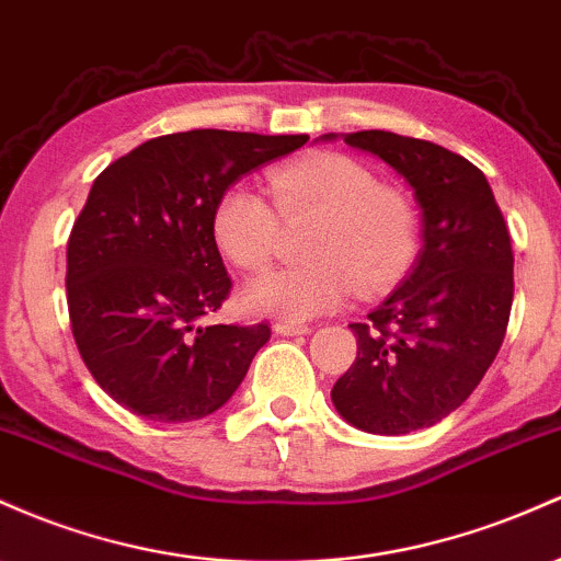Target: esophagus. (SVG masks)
Returning <instances> with one entry per match:
<instances>
[{
	"label": "esophagus",
	"mask_w": 561,
	"mask_h": 561,
	"mask_svg": "<svg viewBox=\"0 0 561 561\" xmlns=\"http://www.w3.org/2000/svg\"><path fill=\"white\" fill-rule=\"evenodd\" d=\"M274 332L276 335H306V332H311L309 324H300V322H276L274 324Z\"/></svg>",
	"instance_id": "esophagus-1"
}]
</instances>
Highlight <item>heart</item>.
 Here are the masks:
<instances>
[{"mask_svg": "<svg viewBox=\"0 0 561 561\" xmlns=\"http://www.w3.org/2000/svg\"><path fill=\"white\" fill-rule=\"evenodd\" d=\"M271 194L226 188L213 210L218 250L244 271H257L279 244V209L285 220L319 218L306 242L309 263L274 268L244 287V306L255 313L304 322L343 306L359 290L386 293L408 274L421 248L415 205L346 153H311L271 170Z\"/></svg>", "mask_w": 561, "mask_h": 561, "instance_id": "b5f03b06", "label": "heart"}]
</instances>
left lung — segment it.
I'll return each mask as SVG.
<instances>
[{"label":"left lung","mask_w":561,"mask_h":561,"mask_svg":"<svg viewBox=\"0 0 561 561\" xmlns=\"http://www.w3.org/2000/svg\"><path fill=\"white\" fill-rule=\"evenodd\" d=\"M341 138L404 178L421 207L423 248L370 322L351 324L356 359L330 397L367 434H410L458 410L497 356L514 300L511 237L469 159L386 130Z\"/></svg>","instance_id":"8db88e82"}]
</instances>
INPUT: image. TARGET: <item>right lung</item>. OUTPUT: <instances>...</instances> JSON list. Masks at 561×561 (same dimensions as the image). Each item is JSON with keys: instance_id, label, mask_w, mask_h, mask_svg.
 Listing matches in <instances>:
<instances>
[{"instance_id": "1", "label": "right lung", "mask_w": 561, "mask_h": 561, "mask_svg": "<svg viewBox=\"0 0 561 561\" xmlns=\"http://www.w3.org/2000/svg\"><path fill=\"white\" fill-rule=\"evenodd\" d=\"M309 135L188 130L151 138L92 183L66 250L73 341L114 402L159 423L224 408L268 324H202L229 298L213 210L231 183Z\"/></svg>"}]
</instances>
